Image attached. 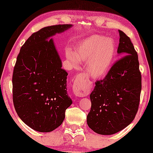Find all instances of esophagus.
I'll return each instance as SVG.
<instances>
[{"label": "esophagus", "mask_w": 153, "mask_h": 153, "mask_svg": "<svg viewBox=\"0 0 153 153\" xmlns=\"http://www.w3.org/2000/svg\"><path fill=\"white\" fill-rule=\"evenodd\" d=\"M85 80L84 79L75 78L74 80V85L73 87V91L75 96L78 97H83L89 94V89L85 86Z\"/></svg>", "instance_id": "34e87169"}]
</instances>
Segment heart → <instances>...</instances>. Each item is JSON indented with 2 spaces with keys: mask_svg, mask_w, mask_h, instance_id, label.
Masks as SVG:
<instances>
[{
  "mask_svg": "<svg viewBox=\"0 0 153 153\" xmlns=\"http://www.w3.org/2000/svg\"><path fill=\"white\" fill-rule=\"evenodd\" d=\"M116 47L111 39L100 35H91L81 40L75 48V52L67 49L68 59L77 65L78 61L85 62V71L94 78L105 75L112 65Z\"/></svg>",
  "mask_w": 153,
  "mask_h": 153,
  "instance_id": "1",
  "label": "heart"
}]
</instances>
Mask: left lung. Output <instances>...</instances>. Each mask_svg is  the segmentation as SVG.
Masks as SVG:
<instances>
[{
  "mask_svg": "<svg viewBox=\"0 0 153 153\" xmlns=\"http://www.w3.org/2000/svg\"><path fill=\"white\" fill-rule=\"evenodd\" d=\"M119 32L117 52L124 55L111 68L102 80L96 82L90 95L88 127L97 134H114L127 127L138 111L142 76L138 55L129 36Z\"/></svg>",
  "mask_w": 153,
  "mask_h": 153,
  "instance_id": "left-lung-1",
  "label": "left lung"
}]
</instances>
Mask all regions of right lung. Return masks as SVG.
Segmentation results:
<instances>
[{"mask_svg": "<svg viewBox=\"0 0 153 153\" xmlns=\"http://www.w3.org/2000/svg\"><path fill=\"white\" fill-rule=\"evenodd\" d=\"M72 24L44 27L33 33L17 56L13 69V102L26 125L50 132L62 124L72 104L67 94L68 73L50 37L66 31Z\"/></svg>", "mask_w": 153, "mask_h": 153, "instance_id": "right-lung-1", "label": "right lung"}]
</instances>
